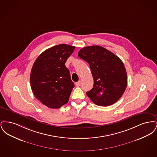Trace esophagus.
Instances as JSON below:
<instances>
[{"instance_id":"esophagus-1","label":"esophagus","mask_w":157,"mask_h":157,"mask_svg":"<svg viewBox=\"0 0 157 157\" xmlns=\"http://www.w3.org/2000/svg\"><path fill=\"white\" fill-rule=\"evenodd\" d=\"M75 85L76 86H79L81 85V81H78V82L75 83Z\"/></svg>"}]
</instances>
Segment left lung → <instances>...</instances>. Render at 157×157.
Segmentation results:
<instances>
[{"instance_id":"8db88e82","label":"left lung","mask_w":157,"mask_h":157,"mask_svg":"<svg viewBox=\"0 0 157 157\" xmlns=\"http://www.w3.org/2000/svg\"><path fill=\"white\" fill-rule=\"evenodd\" d=\"M78 56L89 63L93 76V88L86 92L90 100L102 106L117 102L127 86V72L122 61L111 51L97 45L83 48Z\"/></svg>"}]
</instances>
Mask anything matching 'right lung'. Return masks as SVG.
<instances>
[{
  "label": "right lung",
  "instance_id": "add662e5",
  "mask_svg": "<svg viewBox=\"0 0 157 157\" xmlns=\"http://www.w3.org/2000/svg\"><path fill=\"white\" fill-rule=\"evenodd\" d=\"M75 48L66 44L54 46L42 53L33 65L31 89L36 98L48 108H59L69 101L75 85L65 63Z\"/></svg>",
  "mask_w": 157,
  "mask_h": 157
}]
</instances>
